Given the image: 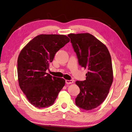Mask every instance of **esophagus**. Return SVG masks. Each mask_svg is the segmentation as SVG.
<instances>
[{"label": "esophagus", "instance_id": "esophagus-1", "mask_svg": "<svg viewBox=\"0 0 132 132\" xmlns=\"http://www.w3.org/2000/svg\"><path fill=\"white\" fill-rule=\"evenodd\" d=\"M65 82L67 84H73L74 82L73 80H66Z\"/></svg>", "mask_w": 132, "mask_h": 132}]
</instances>
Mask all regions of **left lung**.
Instances as JSON below:
<instances>
[{
	"label": "left lung",
	"mask_w": 132,
	"mask_h": 132,
	"mask_svg": "<svg viewBox=\"0 0 132 132\" xmlns=\"http://www.w3.org/2000/svg\"><path fill=\"white\" fill-rule=\"evenodd\" d=\"M79 65L87 69L86 80L75 82L80 93L75 104L86 111L97 107L105 101L113 82L111 55L106 46L89 33L70 34Z\"/></svg>",
	"instance_id": "left-lung-1"
}]
</instances>
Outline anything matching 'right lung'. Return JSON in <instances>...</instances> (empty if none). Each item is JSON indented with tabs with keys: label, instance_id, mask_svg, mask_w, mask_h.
<instances>
[{
	"label": "right lung",
	"instance_id": "right-lung-1",
	"mask_svg": "<svg viewBox=\"0 0 132 132\" xmlns=\"http://www.w3.org/2000/svg\"><path fill=\"white\" fill-rule=\"evenodd\" d=\"M70 41L63 35L37 36L23 48L18 59L19 85L34 106L52 105L65 85V80L46 72L60 49Z\"/></svg>",
	"mask_w": 132,
	"mask_h": 132
}]
</instances>
